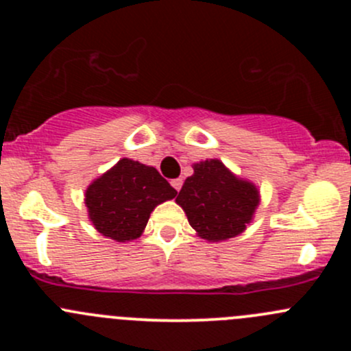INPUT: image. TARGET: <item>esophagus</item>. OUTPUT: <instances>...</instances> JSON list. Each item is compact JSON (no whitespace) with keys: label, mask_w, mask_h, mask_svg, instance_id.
Listing matches in <instances>:
<instances>
[{"label":"esophagus","mask_w":351,"mask_h":351,"mask_svg":"<svg viewBox=\"0 0 351 351\" xmlns=\"http://www.w3.org/2000/svg\"><path fill=\"white\" fill-rule=\"evenodd\" d=\"M182 185H183V182L180 178L171 180V186L176 190V192H180V190H182Z\"/></svg>","instance_id":"obj_1"}]
</instances>
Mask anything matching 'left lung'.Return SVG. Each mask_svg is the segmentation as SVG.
<instances>
[{"label": "left lung", "instance_id": "obj_1", "mask_svg": "<svg viewBox=\"0 0 351 351\" xmlns=\"http://www.w3.org/2000/svg\"><path fill=\"white\" fill-rule=\"evenodd\" d=\"M190 226L207 241H226L241 234L260 204V192L247 180H241L219 159L193 165L176 197Z\"/></svg>", "mask_w": 351, "mask_h": 351}]
</instances>
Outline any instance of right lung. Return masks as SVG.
I'll return each instance as SVG.
<instances>
[{
	"label": "right lung",
	"instance_id": "obj_1",
	"mask_svg": "<svg viewBox=\"0 0 351 351\" xmlns=\"http://www.w3.org/2000/svg\"><path fill=\"white\" fill-rule=\"evenodd\" d=\"M176 193L153 166L123 158L88 186L84 204L98 232L125 243L139 238L156 205Z\"/></svg>",
	"mask_w": 351,
	"mask_h": 351
}]
</instances>
